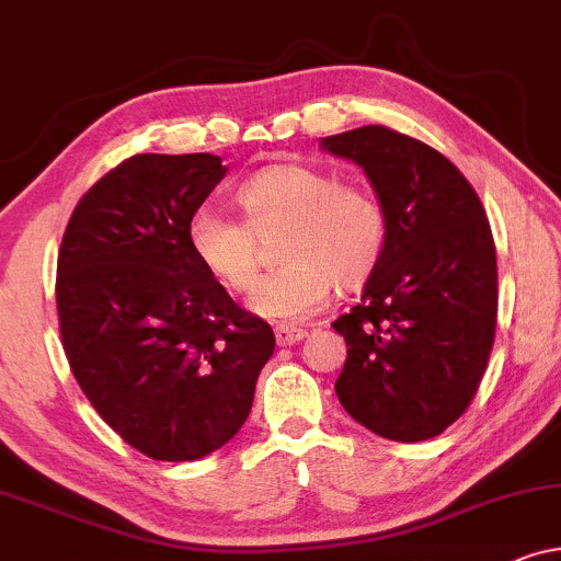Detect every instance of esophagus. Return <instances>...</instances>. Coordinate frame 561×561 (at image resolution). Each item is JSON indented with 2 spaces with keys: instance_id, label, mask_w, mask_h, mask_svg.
<instances>
[{
  "instance_id": "esophagus-1",
  "label": "esophagus",
  "mask_w": 561,
  "mask_h": 561,
  "mask_svg": "<svg viewBox=\"0 0 561 561\" xmlns=\"http://www.w3.org/2000/svg\"><path fill=\"white\" fill-rule=\"evenodd\" d=\"M306 336H309V332H306V329H301V327H288V324L275 327V342H278L280 347H290V344L304 342Z\"/></svg>"
}]
</instances>
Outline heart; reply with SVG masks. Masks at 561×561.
Masks as SVG:
<instances>
[{
    "label": "heart",
    "instance_id": "1",
    "mask_svg": "<svg viewBox=\"0 0 561 561\" xmlns=\"http://www.w3.org/2000/svg\"><path fill=\"white\" fill-rule=\"evenodd\" d=\"M242 221L202 206L186 227L198 265L221 286L244 294L255 286L263 244L273 240L283 260L250 298V309L271 321H304L327 304L334 283L350 288L378 265L386 217L365 188L334 183L309 165L283 163L237 188Z\"/></svg>",
    "mask_w": 561,
    "mask_h": 561
}]
</instances>
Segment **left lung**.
Instances as JSON below:
<instances>
[{
    "mask_svg": "<svg viewBox=\"0 0 561 561\" xmlns=\"http://www.w3.org/2000/svg\"><path fill=\"white\" fill-rule=\"evenodd\" d=\"M363 168L386 242L363 301L334 321L347 359L336 398L393 442L439 436L478 393L495 336L497 267L478 194L442 152L370 125L321 137Z\"/></svg>",
    "mask_w": 561,
    "mask_h": 561,
    "instance_id": "8db88e82",
    "label": "left lung"
}]
</instances>
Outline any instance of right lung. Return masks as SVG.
Listing matches in <instances>:
<instances>
[{
	"instance_id": "obj_1",
	"label": "right lung",
	"mask_w": 561,
	"mask_h": 561,
	"mask_svg": "<svg viewBox=\"0 0 561 561\" xmlns=\"http://www.w3.org/2000/svg\"><path fill=\"white\" fill-rule=\"evenodd\" d=\"M219 156L142 152L89 188L58 252L60 340L99 416L142 455L194 462L250 416L271 324L198 265L186 227Z\"/></svg>"
}]
</instances>
